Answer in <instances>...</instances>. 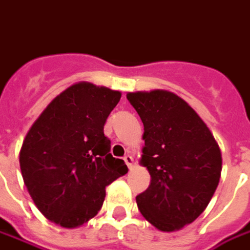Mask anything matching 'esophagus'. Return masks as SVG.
<instances>
[{"label":"esophagus","mask_w":250,"mask_h":250,"mask_svg":"<svg viewBox=\"0 0 250 250\" xmlns=\"http://www.w3.org/2000/svg\"><path fill=\"white\" fill-rule=\"evenodd\" d=\"M124 161H125V163H126V166H128L129 168L132 167V163H133V158H132V155L126 154L125 156H124Z\"/></svg>","instance_id":"obj_1"}]
</instances>
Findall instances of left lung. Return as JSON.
Wrapping results in <instances>:
<instances>
[{"instance_id":"1","label":"left lung","mask_w":250,"mask_h":250,"mask_svg":"<svg viewBox=\"0 0 250 250\" xmlns=\"http://www.w3.org/2000/svg\"><path fill=\"white\" fill-rule=\"evenodd\" d=\"M144 125L142 163L151 182L136 196L146 219L162 231L192 223L219 184L222 155L207 125L184 99L167 91L126 95Z\"/></svg>"}]
</instances>
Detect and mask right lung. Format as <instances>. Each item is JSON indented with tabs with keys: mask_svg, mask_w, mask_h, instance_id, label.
Here are the masks:
<instances>
[{
	"mask_svg": "<svg viewBox=\"0 0 250 250\" xmlns=\"http://www.w3.org/2000/svg\"><path fill=\"white\" fill-rule=\"evenodd\" d=\"M121 92L79 83L54 98L34 122L20 149V168L38 209L66 229L102 208L106 187L126 174L103 133Z\"/></svg>",
	"mask_w": 250,
	"mask_h": 250,
	"instance_id": "1",
	"label": "right lung"
}]
</instances>
